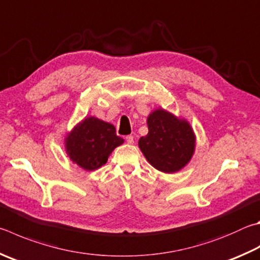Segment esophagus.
Wrapping results in <instances>:
<instances>
[{
	"label": "esophagus",
	"instance_id": "esophagus-1",
	"mask_svg": "<svg viewBox=\"0 0 260 260\" xmlns=\"http://www.w3.org/2000/svg\"><path fill=\"white\" fill-rule=\"evenodd\" d=\"M125 140H126V142L128 143V144H133L134 143V138L132 135H127L126 138H125Z\"/></svg>",
	"mask_w": 260,
	"mask_h": 260
}]
</instances>
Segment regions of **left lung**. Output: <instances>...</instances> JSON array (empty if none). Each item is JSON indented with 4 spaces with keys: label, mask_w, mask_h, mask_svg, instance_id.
Listing matches in <instances>:
<instances>
[{
    "label": "left lung",
    "mask_w": 260,
    "mask_h": 260,
    "mask_svg": "<svg viewBox=\"0 0 260 260\" xmlns=\"http://www.w3.org/2000/svg\"><path fill=\"white\" fill-rule=\"evenodd\" d=\"M149 133L139 140V146L146 160L164 173H175L190 161L196 138L185 120L162 109L148 118Z\"/></svg>",
    "instance_id": "left-lung-1"
}]
</instances>
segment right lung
<instances>
[{
	"instance_id": "obj_1",
	"label": "right lung",
	"mask_w": 260,
	"mask_h": 260,
	"mask_svg": "<svg viewBox=\"0 0 260 260\" xmlns=\"http://www.w3.org/2000/svg\"><path fill=\"white\" fill-rule=\"evenodd\" d=\"M122 142L124 140L117 136L116 128L111 124L89 117L68 135L66 149L70 159L78 166L94 171L105 165L112 150Z\"/></svg>"
}]
</instances>
